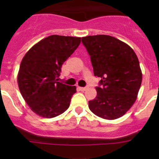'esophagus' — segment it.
<instances>
[{
  "label": "esophagus",
  "mask_w": 159,
  "mask_h": 159,
  "mask_svg": "<svg viewBox=\"0 0 159 159\" xmlns=\"http://www.w3.org/2000/svg\"><path fill=\"white\" fill-rule=\"evenodd\" d=\"M79 89L82 91V92H84V91H86L88 89V87H79Z\"/></svg>",
  "instance_id": "obj_1"
}]
</instances>
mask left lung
I'll use <instances>...</instances> for the list:
<instances>
[{"label":"left lung","instance_id":"left-lung-1","mask_svg":"<svg viewBox=\"0 0 159 159\" xmlns=\"http://www.w3.org/2000/svg\"><path fill=\"white\" fill-rule=\"evenodd\" d=\"M95 76L101 79L97 95L88 102L95 116L105 119L121 117L135 102L142 84V71L134 50L107 35L82 38Z\"/></svg>","mask_w":159,"mask_h":159}]
</instances>
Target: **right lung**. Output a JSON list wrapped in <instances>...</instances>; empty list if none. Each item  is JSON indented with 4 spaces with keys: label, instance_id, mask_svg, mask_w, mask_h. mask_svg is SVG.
I'll return each instance as SVG.
<instances>
[{
    "label": "right lung",
    "instance_id": "obj_1",
    "mask_svg": "<svg viewBox=\"0 0 159 159\" xmlns=\"http://www.w3.org/2000/svg\"><path fill=\"white\" fill-rule=\"evenodd\" d=\"M80 37L52 35L29 49L18 73L24 99L38 116L53 118L69 107L75 86L59 82L61 67L80 43Z\"/></svg>",
    "mask_w": 159,
    "mask_h": 159
}]
</instances>
